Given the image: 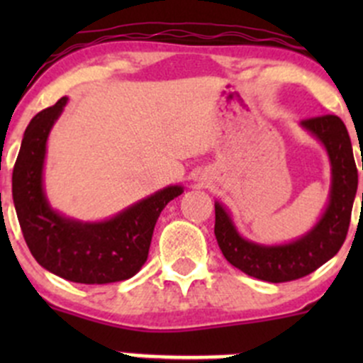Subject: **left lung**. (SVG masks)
<instances>
[{
  "label": "left lung",
  "instance_id": "left-lung-1",
  "mask_svg": "<svg viewBox=\"0 0 363 363\" xmlns=\"http://www.w3.org/2000/svg\"><path fill=\"white\" fill-rule=\"evenodd\" d=\"M300 124L325 145L332 164L330 199L313 230L290 244L263 246L240 237L226 208L219 202L214 203V233L225 258L247 276L269 283L300 279L337 255L346 240L358 188L353 147L342 121L337 116L327 113L303 119Z\"/></svg>",
  "mask_w": 363,
  "mask_h": 363
}]
</instances>
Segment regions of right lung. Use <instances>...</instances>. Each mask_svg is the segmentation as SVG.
Returning <instances> with one entry per match:
<instances>
[{
  "mask_svg": "<svg viewBox=\"0 0 363 363\" xmlns=\"http://www.w3.org/2000/svg\"><path fill=\"white\" fill-rule=\"evenodd\" d=\"M67 100L63 96L36 113L24 131L12 175L13 205L24 240L43 269L67 281L107 284L130 279L147 259L161 211L184 189L168 186L100 223L77 221L54 211L43 191V161L47 138Z\"/></svg>",
  "mask_w": 363,
  "mask_h": 363,
  "instance_id": "right-lung-1",
  "label": "right lung"
}]
</instances>
